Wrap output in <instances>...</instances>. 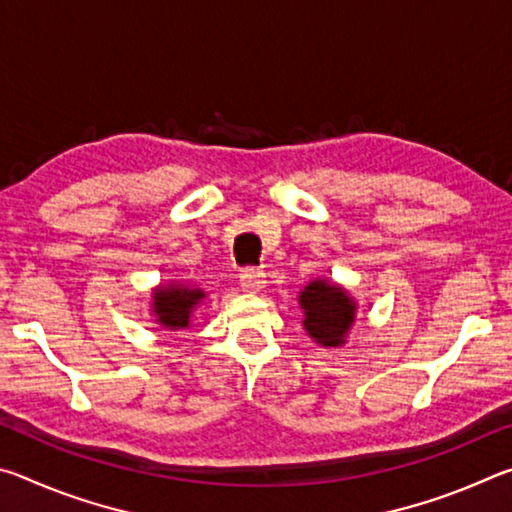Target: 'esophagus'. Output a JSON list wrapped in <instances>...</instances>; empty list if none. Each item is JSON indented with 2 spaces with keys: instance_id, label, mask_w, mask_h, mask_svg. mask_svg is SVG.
Listing matches in <instances>:
<instances>
[{
  "instance_id": "obj_1",
  "label": "esophagus",
  "mask_w": 512,
  "mask_h": 512,
  "mask_svg": "<svg viewBox=\"0 0 512 512\" xmlns=\"http://www.w3.org/2000/svg\"><path fill=\"white\" fill-rule=\"evenodd\" d=\"M239 282H241V289H244V291H259L264 287V273L259 271V268L248 266V268H244V271H241Z\"/></svg>"
}]
</instances>
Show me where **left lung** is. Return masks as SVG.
I'll list each match as a JSON object with an SVG mask.
<instances>
[{"label": "left lung", "instance_id": "left-lung-1", "mask_svg": "<svg viewBox=\"0 0 512 512\" xmlns=\"http://www.w3.org/2000/svg\"><path fill=\"white\" fill-rule=\"evenodd\" d=\"M305 329L323 345H341L354 320V302L341 287L316 280L300 293Z\"/></svg>", "mask_w": 512, "mask_h": 512}]
</instances>
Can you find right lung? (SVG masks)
Wrapping results in <instances>:
<instances>
[{
  "label": "right lung",
  "mask_w": 512,
  "mask_h": 512,
  "mask_svg": "<svg viewBox=\"0 0 512 512\" xmlns=\"http://www.w3.org/2000/svg\"><path fill=\"white\" fill-rule=\"evenodd\" d=\"M205 298L201 289L187 287H169L155 293V314L164 327H187L189 314Z\"/></svg>",
  "instance_id": "obj_1"
}]
</instances>
